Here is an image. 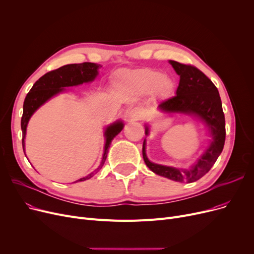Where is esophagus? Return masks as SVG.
<instances>
[{
	"label": "esophagus",
	"mask_w": 254,
	"mask_h": 254,
	"mask_svg": "<svg viewBox=\"0 0 254 254\" xmlns=\"http://www.w3.org/2000/svg\"><path fill=\"white\" fill-rule=\"evenodd\" d=\"M129 117L134 120H140L144 117V111L139 107H136L129 111Z\"/></svg>",
	"instance_id": "obj_1"
}]
</instances>
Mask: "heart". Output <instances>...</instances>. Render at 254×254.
Wrapping results in <instances>:
<instances>
[{
  "mask_svg": "<svg viewBox=\"0 0 254 254\" xmlns=\"http://www.w3.org/2000/svg\"><path fill=\"white\" fill-rule=\"evenodd\" d=\"M128 82L143 92L156 91L157 93H167L171 87V80L163 76V73L151 68H143L132 72L127 77Z\"/></svg>",
  "mask_w": 254,
  "mask_h": 254,
  "instance_id": "heart-1",
  "label": "heart"
}]
</instances>
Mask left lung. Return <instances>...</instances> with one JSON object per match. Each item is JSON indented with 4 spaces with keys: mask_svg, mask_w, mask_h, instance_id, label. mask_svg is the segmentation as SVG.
Listing matches in <instances>:
<instances>
[{
    "mask_svg": "<svg viewBox=\"0 0 254 254\" xmlns=\"http://www.w3.org/2000/svg\"><path fill=\"white\" fill-rule=\"evenodd\" d=\"M173 68L180 76L176 96L158 105L165 112H181L198 116L209 127L212 141L209 148L190 170H180L151 163L146 156L145 141L143 142L144 162L159 176L177 182H194L210 171L220 155L225 141V119L217 87L196 66L170 61ZM148 135V127L145 129Z\"/></svg>",
    "mask_w": 254,
    "mask_h": 254,
    "instance_id": "left-lung-1",
    "label": "left lung"
}]
</instances>
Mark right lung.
<instances>
[{
  "label": "right lung",
  "mask_w": 254,
  "mask_h": 254,
  "mask_svg": "<svg viewBox=\"0 0 254 254\" xmlns=\"http://www.w3.org/2000/svg\"><path fill=\"white\" fill-rule=\"evenodd\" d=\"M101 64H97L93 63H82V64H71L61 66L57 70H52L35 82L31 90L26 95L23 102V113L21 117V130H22V148L24 151V138L26 126H28L29 120L33 113L39 108L40 106L43 105L46 101H48L57 93L61 92L64 87H69L74 85L82 84L84 82H90L98 75V70ZM124 127V124L122 122H117L112 126L108 127L105 130L106 144L105 151L103 155L102 163L100 167L95 171L96 173L103 167L110 144L115 136H117ZM95 172L90 173L86 177H83L78 181H84L91 178L95 175Z\"/></svg>",
  "instance_id": "right-lung-1"
}]
</instances>
